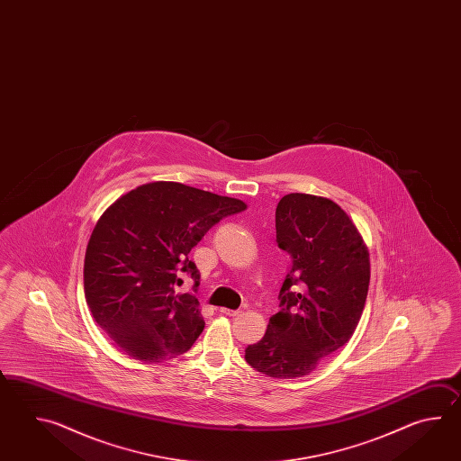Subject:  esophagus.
<instances>
[{"label": "esophagus", "instance_id": "esophagus-1", "mask_svg": "<svg viewBox=\"0 0 461 461\" xmlns=\"http://www.w3.org/2000/svg\"><path fill=\"white\" fill-rule=\"evenodd\" d=\"M219 313L226 314V316H237V314L242 313L240 310H229V308H221Z\"/></svg>", "mask_w": 461, "mask_h": 461}]
</instances>
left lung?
<instances>
[{"mask_svg": "<svg viewBox=\"0 0 461 461\" xmlns=\"http://www.w3.org/2000/svg\"><path fill=\"white\" fill-rule=\"evenodd\" d=\"M276 244L292 257L280 312L245 348L255 371L294 379L314 371L353 336L369 290V252L353 221L326 197L292 193L275 212Z\"/></svg>", "mask_w": 461, "mask_h": 461, "instance_id": "1", "label": "left lung"}]
</instances>
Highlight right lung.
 Returning a JSON list of instances; mask_svg holds the SVG:
<instances>
[{
  "instance_id": "1",
  "label": "right lung",
  "mask_w": 461,
  "mask_h": 461,
  "mask_svg": "<svg viewBox=\"0 0 461 461\" xmlns=\"http://www.w3.org/2000/svg\"><path fill=\"white\" fill-rule=\"evenodd\" d=\"M245 203L181 183L158 181L117 199L90 235L84 292L98 326L130 357L163 363L186 353L204 330L189 260L207 230ZM189 276L191 294L176 286Z\"/></svg>"
}]
</instances>
